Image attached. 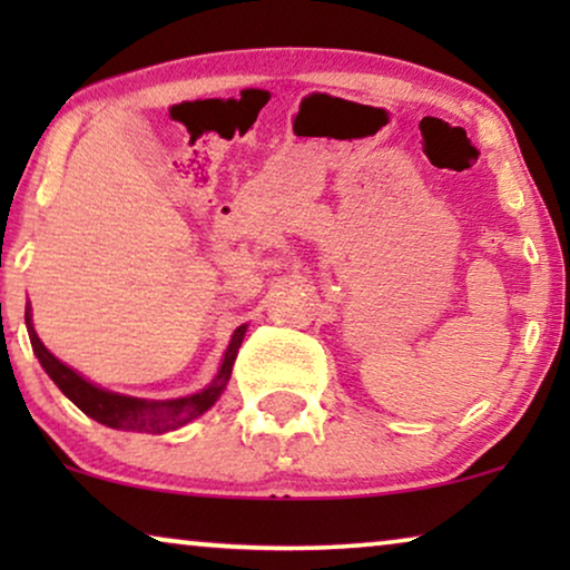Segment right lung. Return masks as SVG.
Instances as JSON below:
<instances>
[{
	"label": "right lung",
	"instance_id": "add662e5",
	"mask_svg": "<svg viewBox=\"0 0 570 570\" xmlns=\"http://www.w3.org/2000/svg\"><path fill=\"white\" fill-rule=\"evenodd\" d=\"M26 324L30 334V345H33V353L38 355V361H41L43 371L49 373L53 384L61 389V394L69 396V400H72L85 415L98 420V423H104L108 428H116V431L153 433V435L176 431V428L186 425L189 420L199 417L202 412L213 407L217 396L223 394L225 384H228L233 363H236L238 347L246 334V326H238V330L233 332L230 345L225 350L220 373H217L213 384L202 389L199 394L184 396V400H170V402H145V400H137V396L114 394V392H106V389L92 386L90 381H85L80 376V373H75L69 365L57 361V357L43 347V342L38 340L33 322H30V308H26Z\"/></svg>",
	"mask_w": 570,
	"mask_h": 570
}]
</instances>
